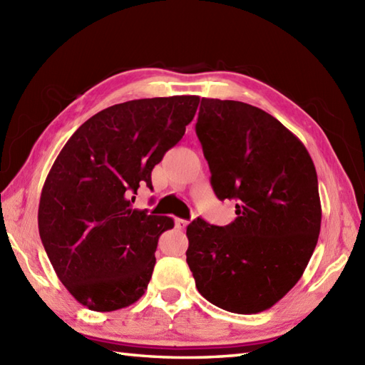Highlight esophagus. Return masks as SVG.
Here are the masks:
<instances>
[{
  "mask_svg": "<svg viewBox=\"0 0 365 365\" xmlns=\"http://www.w3.org/2000/svg\"><path fill=\"white\" fill-rule=\"evenodd\" d=\"M175 224H177V227H178V229H182V230H183L185 227L188 226V221H187V220H180V218H177V220H175Z\"/></svg>",
  "mask_w": 365,
  "mask_h": 365,
  "instance_id": "obj_1",
  "label": "esophagus"
}]
</instances>
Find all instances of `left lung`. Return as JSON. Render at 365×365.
<instances>
[{
	"label": "left lung",
	"mask_w": 365,
	"mask_h": 365,
	"mask_svg": "<svg viewBox=\"0 0 365 365\" xmlns=\"http://www.w3.org/2000/svg\"><path fill=\"white\" fill-rule=\"evenodd\" d=\"M196 135L218 199L237 200L224 227H187V263L202 297L224 311L257 314L284 298L319 242V180L307 149L260 108L202 98Z\"/></svg>",
	"instance_id": "8db88e82"
}]
</instances>
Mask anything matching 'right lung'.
<instances>
[{"label":"right lung","mask_w":365,"mask_h":365,"mask_svg":"<svg viewBox=\"0 0 365 365\" xmlns=\"http://www.w3.org/2000/svg\"><path fill=\"white\" fill-rule=\"evenodd\" d=\"M197 96L130 100L88 119L66 143L43 183L38 234L59 281L96 312L143 297L169 216L131 208L139 185L185 135Z\"/></svg>","instance_id":"add662e5"}]
</instances>
